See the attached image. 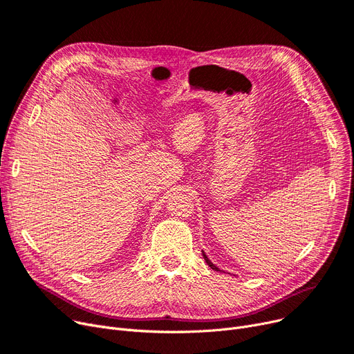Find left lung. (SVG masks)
Listing matches in <instances>:
<instances>
[{"instance_id": "1", "label": "left lung", "mask_w": 354, "mask_h": 354, "mask_svg": "<svg viewBox=\"0 0 354 354\" xmlns=\"http://www.w3.org/2000/svg\"><path fill=\"white\" fill-rule=\"evenodd\" d=\"M203 258H205V261H206V262H207V265H209V266H210V268H212V269H214V271H221V269H218V268H217V266H214V265H213V263H212V262H210V261H209V258H207V257H206V255H205V254H203Z\"/></svg>"}]
</instances>
